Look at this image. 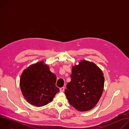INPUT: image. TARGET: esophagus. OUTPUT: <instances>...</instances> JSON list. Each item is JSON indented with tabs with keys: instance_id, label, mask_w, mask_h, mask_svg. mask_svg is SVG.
<instances>
[{
	"instance_id": "1",
	"label": "esophagus",
	"mask_w": 129,
	"mask_h": 129,
	"mask_svg": "<svg viewBox=\"0 0 129 129\" xmlns=\"http://www.w3.org/2000/svg\"><path fill=\"white\" fill-rule=\"evenodd\" d=\"M64 89H65V88L64 87H61L60 88V92H63L64 91Z\"/></svg>"
}]
</instances>
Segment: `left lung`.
<instances>
[{
    "instance_id": "8db88e82",
    "label": "left lung",
    "mask_w": 129,
    "mask_h": 129,
    "mask_svg": "<svg viewBox=\"0 0 129 129\" xmlns=\"http://www.w3.org/2000/svg\"><path fill=\"white\" fill-rule=\"evenodd\" d=\"M71 81L65 94L70 104L78 111H87L99 101L104 87L102 70L93 62L83 60L72 67Z\"/></svg>"
}]
</instances>
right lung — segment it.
I'll return each mask as SVG.
<instances>
[{"label":"right lung","instance_id":"add662e5","mask_svg":"<svg viewBox=\"0 0 129 129\" xmlns=\"http://www.w3.org/2000/svg\"><path fill=\"white\" fill-rule=\"evenodd\" d=\"M56 76L42 61L23 70L20 80V89L28 103L40 107L51 102L59 92L56 86Z\"/></svg>","mask_w":129,"mask_h":129}]
</instances>
